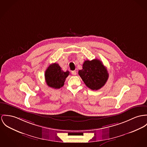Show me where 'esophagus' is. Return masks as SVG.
<instances>
[{
	"instance_id": "1",
	"label": "esophagus",
	"mask_w": 147,
	"mask_h": 147,
	"mask_svg": "<svg viewBox=\"0 0 147 147\" xmlns=\"http://www.w3.org/2000/svg\"><path fill=\"white\" fill-rule=\"evenodd\" d=\"M71 74L73 76H76L77 74V71L76 70H73L71 71Z\"/></svg>"
}]
</instances>
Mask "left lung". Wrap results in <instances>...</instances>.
<instances>
[{
  "instance_id": "left-lung-1",
  "label": "left lung",
  "mask_w": 147,
  "mask_h": 147,
  "mask_svg": "<svg viewBox=\"0 0 147 147\" xmlns=\"http://www.w3.org/2000/svg\"><path fill=\"white\" fill-rule=\"evenodd\" d=\"M82 68L78 71V74L87 87L90 90H98L106 84L109 73L100 60H86Z\"/></svg>"
}]
</instances>
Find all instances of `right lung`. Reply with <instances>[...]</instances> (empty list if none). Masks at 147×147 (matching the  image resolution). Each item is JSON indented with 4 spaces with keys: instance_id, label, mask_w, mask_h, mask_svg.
I'll use <instances>...</instances> for the list:
<instances>
[{
    "instance_id": "add662e5",
    "label": "right lung",
    "mask_w": 147,
    "mask_h": 147,
    "mask_svg": "<svg viewBox=\"0 0 147 147\" xmlns=\"http://www.w3.org/2000/svg\"><path fill=\"white\" fill-rule=\"evenodd\" d=\"M69 71L64 72L57 63L51 64L46 70L45 78L47 86L54 89H59L64 85Z\"/></svg>"
}]
</instances>
